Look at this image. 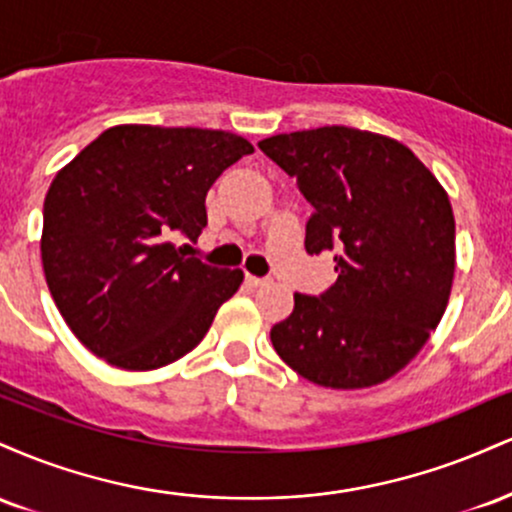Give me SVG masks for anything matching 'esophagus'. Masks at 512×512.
<instances>
[{
    "label": "esophagus",
    "instance_id": "obj_1",
    "mask_svg": "<svg viewBox=\"0 0 512 512\" xmlns=\"http://www.w3.org/2000/svg\"><path fill=\"white\" fill-rule=\"evenodd\" d=\"M245 281H248V284L252 286V289H257V286H264V284H267V279H262V276H252V274L245 276Z\"/></svg>",
    "mask_w": 512,
    "mask_h": 512
}]
</instances>
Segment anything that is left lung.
Wrapping results in <instances>:
<instances>
[{
	"label": "left lung",
	"mask_w": 512,
	"mask_h": 512,
	"mask_svg": "<svg viewBox=\"0 0 512 512\" xmlns=\"http://www.w3.org/2000/svg\"><path fill=\"white\" fill-rule=\"evenodd\" d=\"M260 149L313 204L308 255L334 252L339 274L320 296H293V313L269 334L276 354L332 390L385 383L424 349L448 305V192L407 146L354 127L276 134Z\"/></svg>",
	"instance_id": "left-lung-1"
}]
</instances>
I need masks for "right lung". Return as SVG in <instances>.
Wrapping results in <instances>:
<instances>
[{
    "label": "right lung",
    "instance_id": "right-lung-1",
    "mask_svg": "<svg viewBox=\"0 0 512 512\" xmlns=\"http://www.w3.org/2000/svg\"><path fill=\"white\" fill-rule=\"evenodd\" d=\"M252 144L223 129L117 125L67 163L43 204L48 289L81 344L154 370L202 342L243 284L173 243L207 226L209 187Z\"/></svg>",
    "mask_w": 512,
    "mask_h": 512
}]
</instances>
